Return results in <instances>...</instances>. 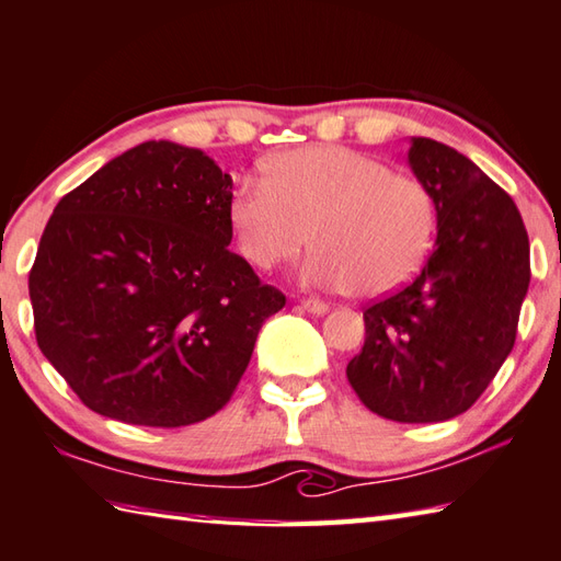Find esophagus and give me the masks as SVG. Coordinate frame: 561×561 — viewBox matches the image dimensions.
I'll list each match as a JSON object with an SVG mask.
<instances>
[{
	"label": "esophagus",
	"instance_id": "1",
	"mask_svg": "<svg viewBox=\"0 0 561 561\" xmlns=\"http://www.w3.org/2000/svg\"><path fill=\"white\" fill-rule=\"evenodd\" d=\"M299 304H301V309H304V311H309V313H316V316L329 311V304H325V301H321V299H313V297H304V299H301Z\"/></svg>",
	"mask_w": 561,
	"mask_h": 561
}]
</instances>
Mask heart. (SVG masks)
Returning a JSON list of instances; mask_svg holds the SVG:
<instances>
[{
	"instance_id": "heart-1",
	"label": "heart",
	"mask_w": 561,
	"mask_h": 561,
	"mask_svg": "<svg viewBox=\"0 0 561 561\" xmlns=\"http://www.w3.org/2000/svg\"><path fill=\"white\" fill-rule=\"evenodd\" d=\"M228 220L254 270L294 262L304 277L363 299L410 282L432 250L436 203L422 179L348 147H304L270 159L262 183H242Z\"/></svg>"
}]
</instances>
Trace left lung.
<instances>
[{
  "label": "left lung",
  "instance_id": "left-lung-1",
  "mask_svg": "<svg viewBox=\"0 0 561 561\" xmlns=\"http://www.w3.org/2000/svg\"><path fill=\"white\" fill-rule=\"evenodd\" d=\"M410 167L436 203L434 250L363 311L365 343L345 375L370 412L426 424L466 412L511 355L529 240L515 201L456 149L412 137Z\"/></svg>",
  "mask_w": 561,
  "mask_h": 561
}]
</instances>
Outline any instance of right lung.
Here are the masks:
<instances>
[{"label": "right lung", "instance_id": "obj_1", "mask_svg": "<svg viewBox=\"0 0 561 561\" xmlns=\"http://www.w3.org/2000/svg\"><path fill=\"white\" fill-rule=\"evenodd\" d=\"M230 188L201 149L145 141L58 201L28 272L34 331L93 412L174 430L236 392L287 297L230 252Z\"/></svg>", "mask_w": 561, "mask_h": 561}]
</instances>
